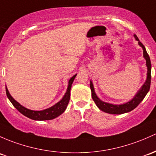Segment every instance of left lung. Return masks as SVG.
Instances as JSON below:
<instances>
[{
    "mask_svg": "<svg viewBox=\"0 0 156 156\" xmlns=\"http://www.w3.org/2000/svg\"><path fill=\"white\" fill-rule=\"evenodd\" d=\"M135 37L136 40L138 41V44L140 46L143 48L144 50V57L146 59L147 61V81L144 83V84L141 87L140 90L137 93V94L134 96V97L129 102L126 103V104L122 105H112L109 104V103L104 102V101H101L99 98L96 96V93H95L94 87L92 81H90V89L92 92V98H93V101H95L97 107L99 108L101 111H104V112L108 113V114H124V113L129 112V111H132L134 108L137 107L139 104L142 101V100L144 99L146 95L147 94L150 88V83H151V61H150V58L149 55L147 54V51H146L145 47L141 42L139 41L138 38L136 35H134Z\"/></svg>",
    "mask_w": 156,
    "mask_h": 156,
    "instance_id": "8db88e82",
    "label": "left lung"
}]
</instances>
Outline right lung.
Returning a JSON list of instances; mask_svg holds the SVG:
<instances>
[{"mask_svg": "<svg viewBox=\"0 0 156 156\" xmlns=\"http://www.w3.org/2000/svg\"><path fill=\"white\" fill-rule=\"evenodd\" d=\"M76 75H74L70 78L69 81V85L67 90L63 99L60 100L59 102L55 105L52 107L48 108V109L43 110V111H31V110L27 109V108L23 107L19 102L16 101L9 94L7 88L6 87V93L8 99L11 101L15 108L25 117L30 118V119H34V120H50L53 119L60 116V114H63L65 111L66 108L69 104V101L70 99V90H71L72 83H73L74 79H75Z\"/></svg>", "mask_w": 156, "mask_h": 156, "instance_id": "right-lung-1", "label": "right lung"}]
</instances>
